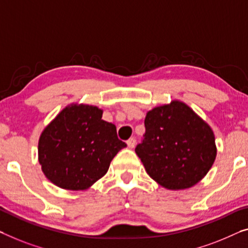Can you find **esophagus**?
Instances as JSON below:
<instances>
[{
	"label": "esophagus",
	"mask_w": 248,
	"mask_h": 248,
	"mask_svg": "<svg viewBox=\"0 0 248 248\" xmlns=\"http://www.w3.org/2000/svg\"><path fill=\"white\" fill-rule=\"evenodd\" d=\"M127 145L129 148H134L136 146V139L130 138L129 140H127Z\"/></svg>",
	"instance_id": "esophagus-1"
}]
</instances>
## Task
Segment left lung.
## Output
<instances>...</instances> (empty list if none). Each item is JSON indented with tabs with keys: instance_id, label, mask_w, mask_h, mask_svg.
<instances>
[{
	"instance_id": "obj_1",
	"label": "left lung",
	"mask_w": 248,
	"mask_h": 248,
	"mask_svg": "<svg viewBox=\"0 0 248 248\" xmlns=\"http://www.w3.org/2000/svg\"><path fill=\"white\" fill-rule=\"evenodd\" d=\"M146 132L136 154L154 180L178 190L197 184L216 158L214 132L180 101L156 107L147 113Z\"/></svg>"
}]
</instances>
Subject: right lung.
<instances>
[{
	"label": "right lung",
	"mask_w": 248,
	"mask_h": 248,
	"mask_svg": "<svg viewBox=\"0 0 248 248\" xmlns=\"http://www.w3.org/2000/svg\"><path fill=\"white\" fill-rule=\"evenodd\" d=\"M93 106L71 105L44 129L39 140V162L58 187L83 190L108 171L110 162L127 147L116 125L102 120Z\"/></svg>",
	"instance_id": "1"
}]
</instances>
